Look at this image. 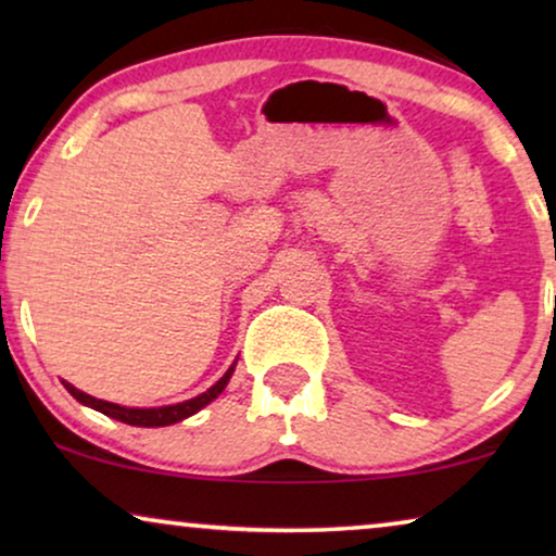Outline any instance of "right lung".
Returning <instances> with one entry per match:
<instances>
[{"mask_svg": "<svg viewBox=\"0 0 556 556\" xmlns=\"http://www.w3.org/2000/svg\"><path fill=\"white\" fill-rule=\"evenodd\" d=\"M232 371H235V364L225 371L223 377H219L217 384L210 387L207 392L197 394V397H192V400L179 402V405H166V407H121V405H113V402L90 397V394L80 392L78 387H73L71 382H63V384H65V390L80 402V405L93 407V409H98V413L113 417V420L136 425V428H164V425H174V422L185 420V417H189V415L200 413L204 405H210L212 400H217V394H223L227 382H230Z\"/></svg>", "mask_w": 556, "mask_h": 556, "instance_id": "obj_1", "label": "right lung"}]
</instances>
